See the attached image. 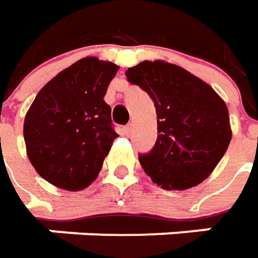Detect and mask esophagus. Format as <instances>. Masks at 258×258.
I'll use <instances>...</instances> for the list:
<instances>
[{
  "label": "esophagus",
  "instance_id": "34e87169",
  "mask_svg": "<svg viewBox=\"0 0 258 258\" xmlns=\"http://www.w3.org/2000/svg\"><path fill=\"white\" fill-rule=\"evenodd\" d=\"M133 130H134V125H133V122H130V124H127V125H125V134H127V136H130V134L133 133Z\"/></svg>",
  "mask_w": 258,
  "mask_h": 258
}]
</instances>
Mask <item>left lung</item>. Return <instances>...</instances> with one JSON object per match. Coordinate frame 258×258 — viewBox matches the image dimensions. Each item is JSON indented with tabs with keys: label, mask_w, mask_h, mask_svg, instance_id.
I'll list each match as a JSON object with an SVG mask.
<instances>
[{
	"label": "left lung",
	"mask_w": 258,
	"mask_h": 258,
	"mask_svg": "<svg viewBox=\"0 0 258 258\" xmlns=\"http://www.w3.org/2000/svg\"><path fill=\"white\" fill-rule=\"evenodd\" d=\"M125 76L156 105V144L138 156L144 171L164 190H187L203 182L231 140L226 102L199 77L161 59L143 61Z\"/></svg>",
	"instance_id": "obj_1"
}]
</instances>
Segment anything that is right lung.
I'll return each mask as SVG.
<instances>
[{"label": "right lung", "instance_id": "right-lung-1", "mask_svg": "<svg viewBox=\"0 0 258 258\" xmlns=\"http://www.w3.org/2000/svg\"><path fill=\"white\" fill-rule=\"evenodd\" d=\"M118 66L95 57L74 62L41 88L24 121L27 156L35 171L68 191L88 187L118 134L104 101Z\"/></svg>", "mask_w": 258, "mask_h": 258}]
</instances>
